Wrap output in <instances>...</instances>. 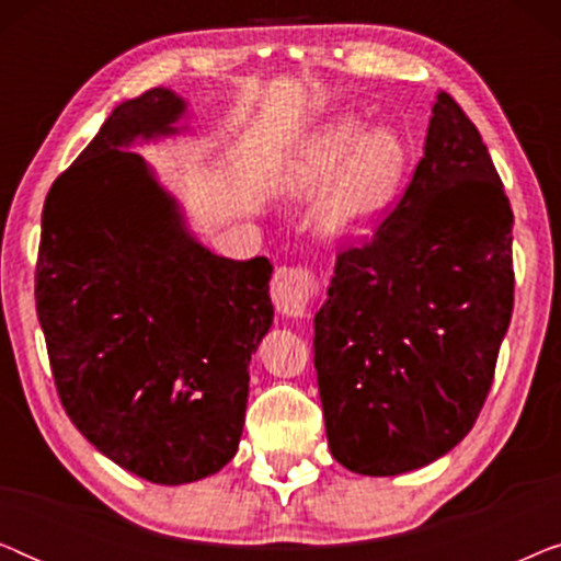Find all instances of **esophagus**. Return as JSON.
<instances>
[{
	"label": "esophagus",
	"instance_id": "1",
	"mask_svg": "<svg viewBox=\"0 0 561 561\" xmlns=\"http://www.w3.org/2000/svg\"><path fill=\"white\" fill-rule=\"evenodd\" d=\"M319 283L306 267H288L283 265L275 271L271 283V296L278 313L283 317H304L309 309L311 298L317 296Z\"/></svg>",
	"mask_w": 561,
	"mask_h": 561
}]
</instances>
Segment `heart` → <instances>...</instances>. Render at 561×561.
I'll return each instance as SVG.
<instances>
[{
    "mask_svg": "<svg viewBox=\"0 0 561 561\" xmlns=\"http://www.w3.org/2000/svg\"><path fill=\"white\" fill-rule=\"evenodd\" d=\"M411 171L409 142L388 125L363 133L355 114L324 122L298 145L286 171V188L311 196L319 188V227L334 240L363 237L386 217Z\"/></svg>",
    "mask_w": 561,
    "mask_h": 561,
    "instance_id": "obj_1",
    "label": "heart"
}]
</instances>
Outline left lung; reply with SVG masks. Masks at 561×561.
<instances>
[{"instance_id": "8db88e82", "label": "left lung", "mask_w": 561, "mask_h": 561, "mask_svg": "<svg viewBox=\"0 0 561 561\" xmlns=\"http://www.w3.org/2000/svg\"><path fill=\"white\" fill-rule=\"evenodd\" d=\"M513 211L478 127L436 94L424 158L373 240L336 255L313 317L332 457L419 470L470 434L513 313Z\"/></svg>"}]
</instances>
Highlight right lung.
<instances>
[{"label": "right lung", "mask_w": 561, "mask_h": 561, "mask_svg": "<svg viewBox=\"0 0 561 561\" xmlns=\"http://www.w3.org/2000/svg\"><path fill=\"white\" fill-rule=\"evenodd\" d=\"M186 102H122L43 206L35 306L60 403L137 478L183 485L234 457L250 357L273 324L267 257L206 250L137 140L179 133Z\"/></svg>", "instance_id": "obj_1"}]
</instances>
